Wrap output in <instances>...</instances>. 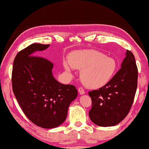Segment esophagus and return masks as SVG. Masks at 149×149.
Returning a JSON list of instances; mask_svg holds the SVG:
<instances>
[{
    "instance_id": "34e87169",
    "label": "esophagus",
    "mask_w": 149,
    "mask_h": 149,
    "mask_svg": "<svg viewBox=\"0 0 149 149\" xmlns=\"http://www.w3.org/2000/svg\"><path fill=\"white\" fill-rule=\"evenodd\" d=\"M78 91H79L80 95H84L85 94V91L84 90V89H83L82 87H79V89H78Z\"/></svg>"
}]
</instances>
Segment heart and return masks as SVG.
Masks as SVG:
<instances>
[{
	"instance_id": "1",
	"label": "heart",
	"mask_w": 149,
	"mask_h": 149,
	"mask_svg": "<svg viewBox=\"0 0 149 149\" xmlns=\"http://www.w3.org/2000/svg\"><path fill=\"white\" fill-rule=\"evenodd\" d=\"M68 62L71 67L81 70L80 79L89 88H100L108 84L117 70L116 60L95 50L75 51L70 54ZM65 70L70 65L64 63Z\"/></svg>"
}]
</instances>
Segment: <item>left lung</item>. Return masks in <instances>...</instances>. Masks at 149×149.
<instances>
[{
	"instance_id": "left-lung-1",
	"label": "left lung",
	"mask_w": 149,
	"mask_h": 149,
	"mask_svg": "<svg viewBox=\"0 0 149 149\" xmlns=\"http://www.w3.org/2000/svg\"><path fill=\"white\" fill-rule=\"evenodd\" d=\"M121 68L108 84L89 92L92 108L91 120L101 127L114 126L124 119L134 100L138 70L134 55L127 50Z\"/></svg>"
}]
</instances>
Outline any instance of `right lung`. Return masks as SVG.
<instances>
[{
	"label": "right lung",
	"instance_id": "add662e5",
	"mask_svg": "<svg viewBox=\"0 0 149 149\" xmlns=\"http://www.w3.org/2000/svg\"><path fill=\"white\" fill-rule=\"evenodd\" d=\"M49 46L33 43L22 50L15 57L12 73V90L25 115L46 129L64 122L70 104L77 97L75 86L60 84L53 77L51 62L33 56Z\"/></svg>",
	"mask_w": 149,
	"mask_h": 149
}]
</instances>
